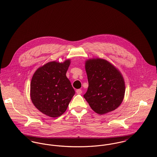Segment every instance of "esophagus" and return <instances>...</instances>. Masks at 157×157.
<instances>
[{
  "label": "esophagus",
  "instance_id": "esophagus-1",
  "mask_svg": "<svg viewBox=\"0 0 157 157\" xmlns=\"http://www.w3.org/2000/svg\"><path fill=\"white\" fill-rule=\"evenodd\" d=\"M76 93L77 94H81L82 93V90H80V89H78V90H76Z\"/></svg>",
  "mask_w": 157,
  "mask_h": 157
}]
</instances>
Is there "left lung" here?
<instances>
[{"label": "left lung", "instance_id": "8db88e82", "mask_svg": "<svg viewBox=\"0 0 157 157\" xmlns=\"http://www.w3.org/2000/svg\"><path fill=\"white\" fill-rule=\"evenodd\" d=\"M85 64L89 86L83 97L92 109L102 115L117 109L125 93L124 82L120 72L101 59H90Z\"/></svg>", "mask_w": 157, "mask_h": 157}]
</instances>
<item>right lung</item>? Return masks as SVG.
I'll return each instance as SVG.
<instances>
[{"label":"right lung","instance_id":"obj_1","mask_svg":"<svg viewBox=\"0 0 157 157\" xmlns=\"http://www.w3.org/2000/svg\"><path fill=\"white\" fill-rule=\"evenodd\" d=\"M69 65V60L62 63L51 62L39 67L33 76L30 85L32 102L49 117L62 115L75 94L66 75Z\"/></svg>","mask_w":157,"mask_h":157}]
</instances>
